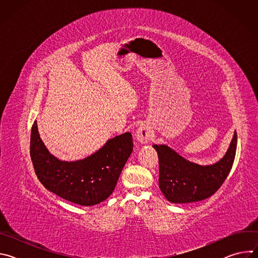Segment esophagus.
Returning <instances> with one entry per match:
<instances>
[{
	"mask_svg": "<svg viewBox=\"0 0 258 258\" xmlns=\"http://www.w3.org/2000/svg\"><path fill=\"white\" fill-rule=\"evenodd\" d=\"M136 139L140 142V143H147L148 141H150V139L152 138V131L150 130V127L146 124H142L140 125L137 131H136Z\"/></svg>",
	"mask_w": 258,
	"mask_h": 258,
	"instance_id": "obj_1",
	"label": "esophagus"
}]
</instances>
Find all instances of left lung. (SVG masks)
I'll return each mask as SVG.
<instances>
[{
  "label": "left lung",
  "instance_id": "1",
  "mask_svg": "<svg viewBox=\"0 0 258 258\" xmlns=\"http://www.w3.org/2000/svg\"><path fill=\"white\" fill-rule=\"evenodd\" d=\"M159 160V188L172 203L197 202L212 196L226 180L237 149L235 132L226 155L211 165L186 160L166 145H153Z\"/></svg>",
  "mask_w": 258,
  "mask_h": 258
}]
</instances>
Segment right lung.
<instances>
[{
  "mask_svg": "<svg viewBox=\"0 0 258 258\" xmlns=\"http://www.w3.org/2000/svg\"><path fill=\"white\" fill-rule=\"evenodd\" d=\"M133 146L132 134L125 133L108 140L101 149L83 160L61 161L50 154L34 121L30 157L38 178L47 190L69 202L92 206L112 194Z\"/></svg>",
  "mask_w": 258,
  "mask_h": 258,
  "instance_id": "obj_1",
  "label": "right lung"
}]
</instances>
